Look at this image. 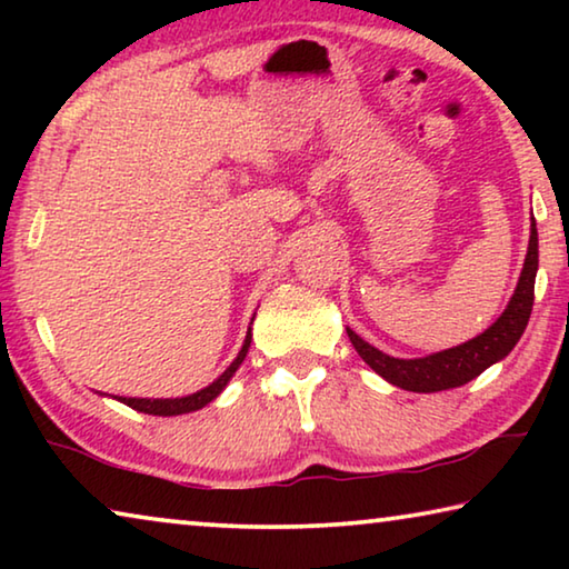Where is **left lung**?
I'll return each mask as SVG.
<instances>
[{"mask_svg":"<svg viewBox=\"0 0 569 569\" xmlns=\"http://www.w3.org/2000/svg\"><path fill=\"white\" fill-rule=\"evenodd\" d=\"M537 223L532 218V233H529V248L525 258L522 276H519L517 291L512 301L505 308V313L489 326L485 333L471 339L455 349L431 353L427 359H393L371 343H366L361 336H356L351 329H346L353 349L359 351L361 359L371 366L379 377L387 379L393 387H401L407 391L431 393L455 389L477 379L481 371L497 363L499 359L515 349L519 336L525 333L529 313H532L535 303V276H537Z\"/></svg>","mask_w":569,"mask_h":569,"instance_id":"1","label":"left lung"}]
</instances>
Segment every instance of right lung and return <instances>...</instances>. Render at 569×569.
Segmentation results:
<instances>
[{
  "label": "right lung",
  "mask_w": 569,
  "mask_h": 569,
  "mask_svg": "<svg viewBox=\"0 0 569 569\" xmlns=\"http://www.w3.org/2000/svg\"><path fill=\"white\" fill-rule=\"evenodd\" d=\"M248 346H250V331L246 336V343L243 349H240V353L236 356V361L228 366V369L220 373V377L210 383V387L200 389L198 393H190V397H182V399H124V397H118V401L128 403V407L138 409L142 413H152V417H176V413H188V411H196V409H203L206 403L213 401L220 391L226 389V383L230 381V377H233L236 369L240 363H243L246 353H248Z\"/></svg>",
  "instance_id": "right-lung-1"
}]
</instances>
